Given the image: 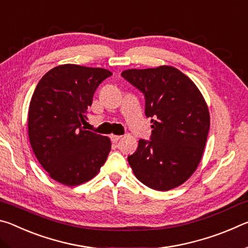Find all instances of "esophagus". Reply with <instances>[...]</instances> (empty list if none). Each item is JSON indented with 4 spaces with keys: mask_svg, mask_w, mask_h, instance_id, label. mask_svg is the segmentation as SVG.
Here are the masks:
<instances>
[{
    "mask_svg": "<svg viewBox=\"0 0 248 248\" xmlns=\"http://www.w3.org/2000/svg\"><path fill=\"white\" fill-rule=\"evenodd\" d=\"M121 139V136H115V134H111L110 136V140L116 143V142H118Z\"/></svg>",
    "mask_w": 248,
    "mask_h": 248,
    "instance_id": "obj_1",
    "label": "esophagus"
}]
</instances>
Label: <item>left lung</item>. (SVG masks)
<instances>
[{
    "instance_id": "obj_1",
    "label": "left lung",
    "mask_w": 248,
    "mask_h": 248,
    "mask_svg": "<svg viewBox=\"0 0 248 248\" xmlns=\"http://www.w3.org/2000/svg\"><path fill=\"white\" fill-rule=\"evenodd\" d=\"M121 77L142 92L150 140H140L128 162L136 177L155 190L178 187L201 161L210 128L208 106L191 79L173 66L125 70Z\"/></svg>"
}]
</instances>
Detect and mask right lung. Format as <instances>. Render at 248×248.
<instances>
[{"label": "right lung", "mask_w": 248, "mask_h": 248, "mask_svg": "<svg viewBox=\"0 0 248 248\" xmlns=\"http://www.w3.org/2000/svg\"><path fill=\"white\" fill-rule=\"evenodd\" d=\"M110 71L77 64L56 66L37 84L29 105L31 148L50 177L66 186L89 182L106 162L109 138L82 127L99 84Z\"/></svg>", "instance_id": "obj_1"}]
</instances>
